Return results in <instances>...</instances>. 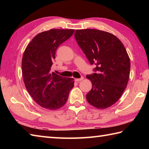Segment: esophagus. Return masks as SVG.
<instances>
[{
    "instance_id": "obj_1",
    "label": "esophagus",
    "mask_w": 149,
    "mask_h": 149,
    "mask_svg": "<svg viewBox=\"0 0 149 149\" xmlns=\"http://www.w3.org/2000/svg\"><path fill=\"white\" fill-rule=\"evenodd\" d=\"M83 79V77H81V78H79V79H75V81L76 82H79V81H81Z\"/></svg>"
}]
</instances>
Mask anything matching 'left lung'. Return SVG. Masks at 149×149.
<instances>
[{"mask_svg": "<svg viewBox=\"0 0 149 149\" xmlns=\"http://www.w3.org/2000/svg\"><path fill=\"white\" fill-rule=\"evenodd\" d=\"M74 36L90 64L95 66L94 73L86 75L92 83L87 101L99 109L109 107L127 86L131 68L127 51L118 38L106 31L76 30Z\"/></svg>", "mask_w": 149, "mask_h": 149, "instance_id": "obj_1", "label": "left lung"}]
</instances>
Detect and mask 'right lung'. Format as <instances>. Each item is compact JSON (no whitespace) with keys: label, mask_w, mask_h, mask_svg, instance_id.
<instances>
[{"label":"right lung","mask_w":149,"mask_h":149,"mask_svg":"<svg viewBox=\"0 0 149 149\" xmlns=\"http://www.w3.org/2000/svg\"><path fill=\"white\" fill-rule=\"evenodd\" d=\"M74 29L42 32L26 47L22 61L24 82L28 92L40 106L55 110L65 105L74 87L72 78L50 73L58 47L70 38Z\"/></svg>","instance_id":"obj_1"}]
</instances>
